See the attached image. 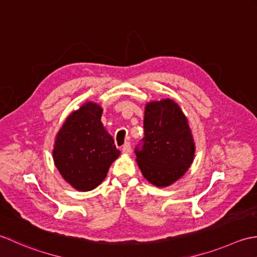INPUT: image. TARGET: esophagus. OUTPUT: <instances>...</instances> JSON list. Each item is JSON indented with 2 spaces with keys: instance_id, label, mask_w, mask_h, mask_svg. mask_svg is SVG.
I'll return each instance as SVG.
<instances>
[{
  "instance_id": "obj_1",
  "label": "esophagus",
  "mask_w": 257,
  "mask_h": 257,
  "mask_svg": "<svg viewBox=\"0 0 257 257\" xmlns=\"http://www.w3.org/2000/svg\"><path fill=\"white\" fill-rule=\"evenodd\" d=\"M131 151H132V149H131V144H130V143H125V144L123 145V148H122V152H123V153H124V154H130Z\"/></svg>"
}]
</instances>
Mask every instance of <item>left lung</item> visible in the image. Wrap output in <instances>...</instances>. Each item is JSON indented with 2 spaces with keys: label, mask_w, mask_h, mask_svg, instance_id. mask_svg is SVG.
I'll return each mask as SVG.
<instances>
[{
  "label": "left lung",
  "mask_w": 257,
  "mask_h": 257,
  "mask_svg": "<svg viewBox=\"0 0 257 257\" xmlns=\"http://www.w3.org/2000/svg\"><path fill=\"white\" fill-rule=\"evenodd\" d=\"M142 150H136L143 176L158 187L172 185L191 167L195 143L188 119L171 98L146 103Z\"/></svg>",
  "instance_id": "left-lung-1"
}]
</instances>
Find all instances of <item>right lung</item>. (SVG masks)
Here are the masks:
<instances>
[{"mask_svg":"<svg viewBox=\"0 0 257 257\" xmlns=\"http://www.w3.org/2000/svg\"><path fill=\"white\" fill-rule=\"evenodd\" d=\"M102 112L97 103L85 102L66 117L55 136L54 164L77 191H92L101 184L119 156L113 138L101 122Z\"/></svg>","mask_w":257,"mask_h":257,"instance_id":"1","label":"right lung"}]
</instances>
